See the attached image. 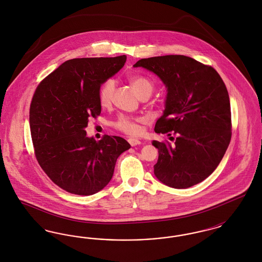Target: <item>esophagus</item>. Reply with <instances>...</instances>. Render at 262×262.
<instances>
[{"mask_svg":"<svg viewBox=\"0 0 262 262\" xmlns=\"http://www.w3.org/2000/svg\"><path fill=\"white\" fill-rule=\"evenodd\" d=\"M127 141H128V143H129L132 146H137V145H139V144L141 143L140 140H138L137 138H132V137L128 138Z\"/></svg>","mask_w":262,"mask_h":262,"instance_id":"obj_1","label":"esophagus"}]
</instances>
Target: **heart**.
Here are the masks:
<instances>
[{
  "instance_id": "1",
  "label": "heart",
  "mask_w": 262,
  "mask_h": 262,
  "mask_svg": "<svg viewBox=\"0 0 262 262\" xmlns=\"http://www.w3.org/2000/svg\"><path fill=\"white\" fill-rule=\"evenodd\" d=\"M129 82L133 88L136 90L139 97L148 96L152 94L154 91L155 84L154 82L145 76H132L129 78ZM116 89V82L114 79L106 80L99 88L98 97H99L100 105L102 107H109L111 106L114 99ZM143 120L141 118L129 117L125 115H120L117 120L113 123V126L128 136H137L140 133L139 124L142 123Z\"/></svg>"
}]
</instances>
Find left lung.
<instances>
[{"label":"left lung","mask_w":262,"mask_h":262,"mask_svg":"<svg viewBox=\"0 0 262 262\" xmlns=\"http://www.w3.org/2000/svg\"><path fill=\"white\" fill-rule=\"evenodd\" d=\"M158 75L167 88L166 108L155 133L176 136L174 144L156 141L158 161L154 174L166 186L192 187L214 172L232 137L228 90L211 66L183 55L137 61ZM174 138V137H173Z\"/></svg>","instance_id":"left-lung-1"}]
</instances>
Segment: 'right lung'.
<instances>
[{"label":"right lung","mask_w":262,"mask_h":262,"mask_svg":"<svg viewBox=\"0 0 262 262\" xmlns=\"http://www.w3.org/2000/svg\"><path fill=\"white\" fill-rule=\"evenodd\" d=\"M126 56L80 58L62 63L39 84L29 109L34 154L42 170L63 190L91 195L112 179L118 157L129 149L123 137H88V119L101 113V84Z\"/></svg>","instance_id":"add662e5"}]
</instances>
